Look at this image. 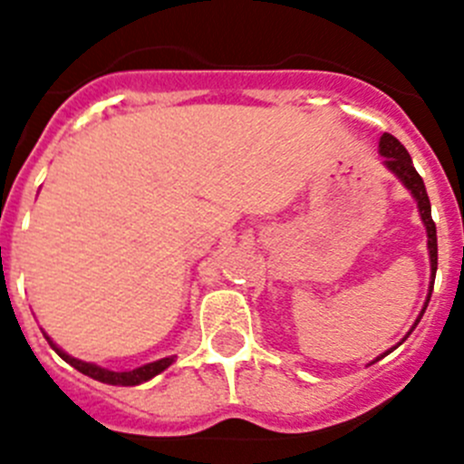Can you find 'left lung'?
Segmentation results:
<instances>
[{
	"instance_id": "1",
	"label": "left lung",
	"mask_w": 464,
	"mask_h": 464,
	"mask_svg": "<svg viewBox=\"0 0 464 464\" xmlns=\"http://www.w3.org/2000/svg\"><path fill=\"white\" fill-rule=\"evenodd\" d=\"M380 154L384 156V165L391 169V172L396 174L398 179L411 190V195L419 202V211L420 218L426 223L428 229V248H430V266H432V283H430V295H432V285H435V271H437V227L435 220H432L430 214V199H428L426 186H423V179H420V174L414 169V163H411L410 154H407V149L398 142L393 135L384 133L380 140ZM430 295H428V301H430ZM426 301V308H428ZM423 308V313H426ZM423 313L419 315V320L423 317ZM416 320V322H419Z\"/></svg>"
}]
</instances>
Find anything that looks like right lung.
Masks as SVG:
<instances>
[{
    "mask_svg": "<svg viewBox=\"0 0 464 464\" xmlns=\"http://www.w3.org/2000/svg\"><path fill=\"white\" fill-rule=\"evenodd\" d=\"M45 338H48V335H45ZM48 343H50V347H53V350L57 352L63 361H66V363L73 365L75 371H80L82 375L92 377V380H99V382H103V384H112V386L142 384V382L151 380V377H156L159 372H163L165 368H168V365H172V361H174V356H168V359H159V361H154V363L140 365V368H135V371L114 372V371H105V368H99V365H93V363H84V361L73 359V356H68L66 352L59 350V347L54 345L50 338H48Z\"/></svg>",
    "mask_w": 464,
    "mask_h": 464,
    "instance_id": "add662e5",
    "label": "right lung"
}]
</instances>
